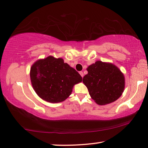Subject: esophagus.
<instances>
[{
	"label": "esophagus",
	"instance_id": "1",
	"mask_svg": "<svg viewBox=\"0 0 148 148\" xmlns=\"http://www.w3.org/2000/svg\"><path fill=\"white\" fill-rule=\"evenodd\" d=\"M79 73H80V76H81L82 77H83V76H84V74H83V72H79Z\"/></svg>",
	"mask_w": 148,
	"mask_h": 148
}]
</instances>
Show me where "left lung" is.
Segmentation results:
<instances>
[{
	"instance_id": "1",
	"label": "left lung",
	"mask_w": 148,
	"mask_h": 148,
	"mask_svg": "<svg viewBox=\"0 0 148 148\" xmlns=\"http://www.w3.org/2000/svg\"><path fill=\"white\" fill-rule=\"evenodd\" d=\"M83 78L91 98L99 105L116 101L124 89V76L116 66L97 61L87 68Z\"/></svg>"
}]
</instances>
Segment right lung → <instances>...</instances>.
I'll use <instances>...</instances> for the list:
<instances>
[{
  "mask_svg": "<svg viewBox=\"0 0 148 148\" xmlns=\"http://www.w3.org/2000/svg\"><path fill=\"white\" fill-rule=\"evenodd\" d=\"M30 80L36 93L48 102L65 100L72 93L74 85L82 78L63 59L48 56L36 61L30 68Z\"/></svg>",
  "mask_w": 148,
  "mask_h": 148,
  "instance_id": "right-lung-1",
  "label": "right lung"
}]
</instances>
